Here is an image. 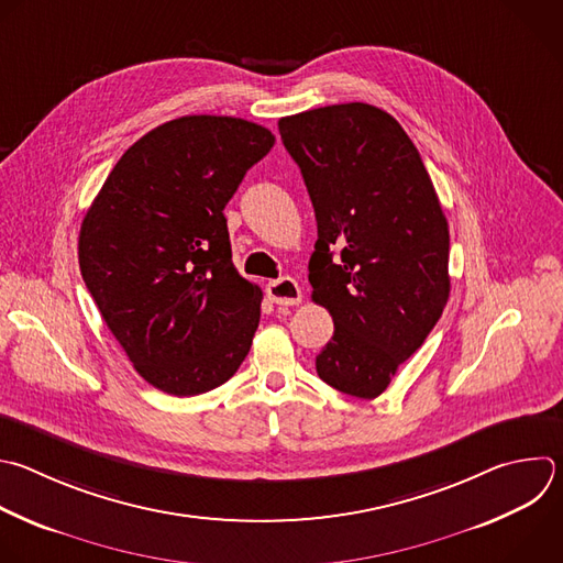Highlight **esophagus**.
Segmentation results:
<instances>
[{"label": "esophagus", "mask_w": 563, "mask_h": 563, "mask_svg": "<svg viewBox=\"0 0 563 563\" xmlns=\"http://www.w3.org/2000/svg\"><path fill=\"white\" fill-rule=\"evenodd\" d=\"M267 298L272 302H276V305L289 307V305H298L302 300V291H300V287H298V283L294 278L285 276V278L272 280L267 285Z\"/></svg>", "instance_id": "34e87169"}]
</instances>
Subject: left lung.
Segmentation results:
<instances>
[{
  "label": "left lung",
  "instance_id": "1",
  "mask_svg": "<svg viewBox=\"0 0 563 563\" xmlns=\"http://www.w3.org/2000/svg\"><path fill=\"white\" fill-rule=\"evenodd\" d=\"M278 130L318 223L311 298L333 318L316 371L329 387L373 400L446 307V217L418 147L389 112L324 106L283 117Z\"/></svg>",
  "mask_w": 563,
  "mask_h": 563
}]
</instances>
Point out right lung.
<instances>
[{
	"mask_svg": "<svg viewBox=\"0 0 563 563\" xmlns=\"http://www.w3.org/2000/svg\"><path fill=\"white\" fill-rule=\"evenodd\" d=\"M272 145L245 119H172L123 152L84 217V283L139 376L169 396L221 387L250 353L263 291L232 263L223 210Z\"/></svg>",
	"mask_w": 563,
	"mask_h": 563,
	"instance_id": "right-lung-1",
	"label": "right lung"
}]
</instances>
